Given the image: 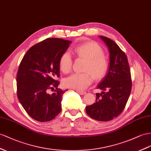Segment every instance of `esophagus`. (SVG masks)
<instances>
[{
	"label": "esophagus",
	"mask_w": 151,
	"mask_h": 151,
	"mask_svg": "<svg viewBox=\"0 0 151 151\" xmlns=\"http://www.w3.org/2000/svg\"><path fill=\"white\" fill-rule=\"evenodd\" d=\"M76 92H78V94H81V95H84V94H86V92H85V91H76Z\"/></svg>",
	"instance_id": "esophagus-1"
}]
</instances>
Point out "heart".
<instances>
[{
	"label": "heart",
	"instance_id": "obj_1",
	"mask_svg": "<svg viewBox=\"0 0 151 151\" xmlns=\"http://www.w3.org/2000/svg\"><path fill=\"white\" fill-rule=\"evenodd\" d=\"M77 57L86 59L84 73H77L68 77L64 81V85L76 90H83L87 88L95 78H101L105 76L109 67L106 57L103 53L101 46L93 41H87L76 46L73 49ZM59 68L64 73L70 72L72 68V58L68 52H64L59 60ZM92 74L93 76H92Z\"/></svg>",
	"mask_w": 151,
	"mask_h": 151
}]
</instances>
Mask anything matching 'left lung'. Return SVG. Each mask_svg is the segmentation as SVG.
<instances>
[{
    "mask_svg": "<svg viewBox=\"0 0 151 151\" xmlns=\"http://www.w3.org/2000/svg\"><path fill=\"white\" fill-rule=\"evenodd\" d=\"M110 53L109 72L98 86L103 91L96 93V103L87 106V114L99 121H109L117 117L124 109L132 87L127 56L110 39L99 36Z\"/></svg>",
    "mask_w": 151,
    "mask_h": 151,
    "instance_id": "8db88e82",
    "label": "left lung"
}]
</instances>
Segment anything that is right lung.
I'll list each match as a JSON object with an SVG mask.
<instances>
[{
    "instance_id": "obj_1",
    "label": "right lung",
    "mask_w": 151,
    "mask_h": 151,
    "mask_svg": "<svg viewBox=\"0 0 151 151\" xmlns=\"http://www.w3.org/2000/svg\"><path fill=\"white\" fill-rule=\"evenodd\" d=\"M71 41L47 38L30 48L23 57L17 76L18 98L30 117L40 122L53 119L60 112L65 91L58 88L59 60ZM54 90L50 94L49 91Z\"/></svg>"
}]
</instances>
